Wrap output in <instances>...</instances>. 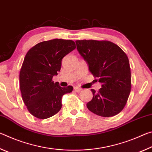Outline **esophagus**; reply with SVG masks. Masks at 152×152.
<instances>
[{
    "label": "esophagus",
    "instance_id": "esophagus-1",
    "mask_svg": "<svg viewBox=\"0 0 152 152\" xmlns=\"http://www.w3.org/2000/svg\"><path fill=\"white\" fill-rule=\"evenodd\" d=\"M74 91L75 92H80L81 91V88H78V87H76V86H75V87H74Z\"/></svg>",
    "mask_w": 152,
    "mask_h": 152
}]
</instances>
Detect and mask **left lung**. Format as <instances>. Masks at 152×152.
<instances>
[{
	"mask_svg": "<svg viewBox=\"0 0 152 152\" xmlns=\"http://www.w3.org/2000/svg\"><path fill=\"white\" fill-rule=\"evenodd\" d=\"M76 48L88 64L89 71L102 86L99 92L91 89L93 97L86 104L89 110L109 117L123 110L132 86L129 61L117 45L109 41L78 40Z\"/></svg>",
	"mask_w": 152,
	"mask_h": 152,
	"instance_id": "left-lung-1",
	"label": "left lung"
}]
</instances>
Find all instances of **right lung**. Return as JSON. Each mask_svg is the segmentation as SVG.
Returning a JSON list of instances; mask_svg holds the SVG:
<instances>
[{
	"mask_svg": "<svg viewBox=\"0 0 152 152\" xmlns=\"http://www.w3.org/2000/svg\"><path fill=\"white\" fill-rule=\"evenodd\" d=\"M72 40L55 39L37 43L28 51L20 70L21 96L29 113L41 119H48L60 111L61 97L73 87L62 88L52 81L60 71L61 60L75 50Z\"/></svg>",
	"mask_w": 152,
	"mask_h": 152,
	"instance_id": "add662e5",
	"label": "right lung"
}]
</instances>
